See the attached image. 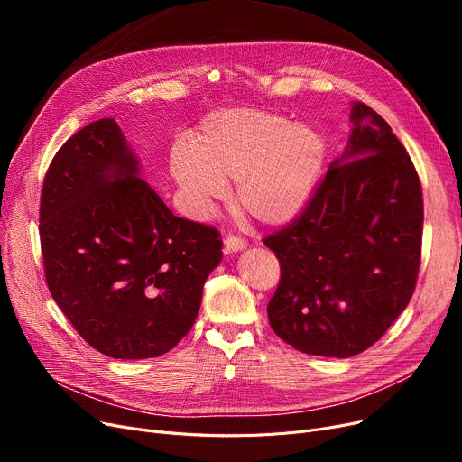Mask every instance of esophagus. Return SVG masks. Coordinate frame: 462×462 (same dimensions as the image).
<instances>
[{
	"instance_id": "esophagus-1",
	"label": "esophagus",
	"mask_w": 462,
	"mask_h": 462,
	"mask_svg": "<svg viewBox=\"0 0 462 462\" xmlns=\"http://www.w3.org/2000/svg\"><path fill=\"white\" fill-rule=\"evenodd\" d=\"M247 247V241L239 236H226L225 239V253H237Z\"/></svg>"
}]
</instances>
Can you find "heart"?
<instances>
[{"label":"heart","mask_w":462,"mask_h":462,"mask_svg":"<svg viewBox=\"0 0 462 462\" xmlns=\"http://www.w3.org/2000/svg\"><path fill=\"white\" fill-rule=\"evenodd\" d=\"M326 161L319 131L292 124L284 114L228 108L209 114L194 136V148L178 143L170 170L200 217L228 199L265 226L296 218L317 187Z\"/></svg>","instance_id":"1"}]
</instances>
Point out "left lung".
<instances>
[{"label": "left lung", "mask_w": 462, "mask_h": 462, "mask_svg": "<svg viewBox=\"0 0 462 462\" xmlns=\"http://www.w3.org/2000/svg\"><path fill=\"white\" fill-rule=\"evenodd\" d=\"M352 134L301 213L263 245L281 281L273 331L303 354L350 357L373 346L406 309L421 263L423 194L416 166L365 103Z\"/></svg>", "instance_id": "8db88e82"}]
</instances>
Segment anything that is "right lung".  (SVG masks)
Listing matches in <instances>:
<instances>
[{
  "instance_id": "right-lung-1",
  "label": "right lung",
  "mask_w": 462,
  "mask_h": 462,
  "mask_svg": "<svg viewBox=\"0 0 462 462\" xmlns=\"http://www.w3.org/2000/svg\"><path fill=\"white\" fill-rule=\"evenodd\" d=\"M136 174L119 125L103 117L58 150L39 208L48 290L84 341L116 359L172 350L223 258L217 228L176 217Z\"/></svg>"
}]
</instances>
